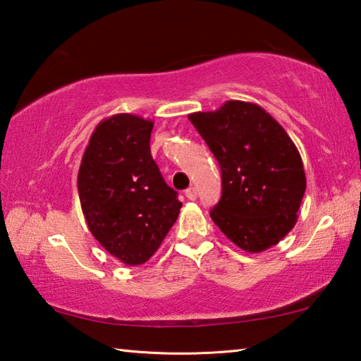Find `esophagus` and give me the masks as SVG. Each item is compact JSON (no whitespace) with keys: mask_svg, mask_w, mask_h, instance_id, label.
Wrapping results in <instances>:
<instances>
[{"mask_svg":"<svg viewBox=\"0 0 361 361\" xmlns=\"http://www.w3.org/2000/svg\"><path fill=\"white\" fill-rule=\"evenodd\" d=\"M185 195L189 200H195V199H197V191H195L194 188H189V189H186Z\"/></svg>","mask_w":361,"mask_h":361,"instance_id":"esophagus-1","label":"esophagus"}]
</instances>
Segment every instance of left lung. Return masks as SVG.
<instances>
[{
	"mask_svg": "<svg viewBox=\"0 0 361 361\" xmlns=\"http://www.w3.org/2000/svg\"><path fill=\"white\" fill-rule=\"evenodd\" d=\"M218 159L222 195L209 216L247 252L289 233L306 191L303 161L284 128L257 104L227 101L188 116Z\"/></svg>",
	"mask_w": 361,
	"mask_h": 361,
	"instance_id": "8db88e82",
	"label": "left lung"
}]
</instances>
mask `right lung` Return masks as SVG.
<instances>
[{"label":"right lung","mask_w":361,"mask_h":361,"mask_svg":"<svg viewBox=\"0 0 361 361\" xmlns=\"http://www.w3.org/2000/svg\"><path fill=\"white\" fill-rule=\"evenodd\" d=\"M152 130L153 121L130 114L102 120L77 176L90 232L109 254L133 267L158 251L181 208L149 152Z\"/></svg>","instance_id":"add662e5"}]
</instances>
